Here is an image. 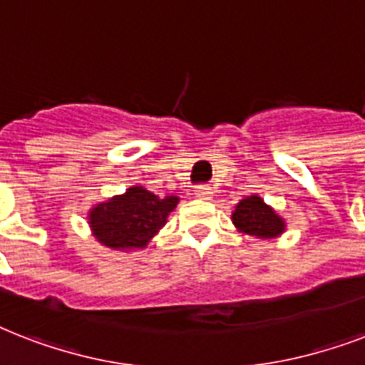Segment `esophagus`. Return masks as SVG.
<instances>
[{"label":"esophagus","mask_w":365,"mask_h":365,"mask_svg":"<svg viewBox=\"0 0 365 365\" xmlns=\"http://www.w3.org/2000/svg\"><path fill=\"white\" fill-rule=\"evenodd\" d=\"M195 195H197L199 199L210 200L212 197H214V191H212L210 185H197V187H195Z\"/></svg>","instance_id":"34e87169"}]
</instances>
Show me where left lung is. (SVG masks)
<instances>
[{"mask_svg":"<svg viewBox=\"0 0 365 365\" xmlns=\"http://www.w3.org/2000/svg\"><path fill=\"white\" fill-rule=\"evenodd\" d=\"M235 227L240 233L255 237V239H277L284 233L286 223L271 206L265 205L261 197L250 195L235 206L233 216Z\"/></svg>","mask_w":365,"mask_h":365,"instance_id":"8db88e82","label":"left lung"}]
</instances>
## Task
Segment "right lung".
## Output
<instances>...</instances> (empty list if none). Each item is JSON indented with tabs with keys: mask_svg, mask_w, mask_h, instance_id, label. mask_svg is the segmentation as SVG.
<instances>
[{
	"mask_svg": "<svg viewBox=\"0 0 365 365\" xmlns=\"http://www.w3.org/2000/svg\"><path fill=\"white\" fill-rule=\"evenodd\" d=\"M180 202L170 195L160 199L142 185L126 189V193L93 206L88 225L98 242L113 250L145 248L149 240L165 227L166 217Z\"/></svg>",
	"mask_w": 365,
	"mask_h": 365,
	"instance_id": "obj_1",
	"label": "right lung"
}]
</instances>
